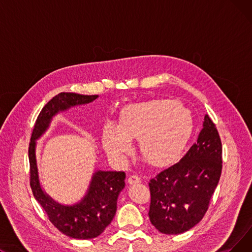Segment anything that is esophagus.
<instances>
[{
  "mask_svg": "<svg viewBox=\"0 0 252 252\" xmlns=\"http://www.w3.org/2000/svg\"><path fill=\"white\" fill-rule=\"evenodd\" d=\"M127 183L130 184V185H134V184H139L141 183V178L136 176V175H133L130 176L128 179H127Z\"/></svg>",
  "mask_w": 252,
  "mask_h": 252,
  "instance_id": "obj_1",
  "label": "esophagus"
}]
</instances>
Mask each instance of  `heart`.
<instances>
[{"label": "heart", "instance_id": "heart-1", "mask_svg": "<svg viewBox=\"0 0 252 252\" xmlns=\"http://www.w3.org/2000/svg\"><path fill=\"white\" fill-rule=\"evenodd\" d=\"M190 112L179 103L156 99L129 104L118 114L117 125L107 123L102 130L105 151L122 161L131 151V140L138 139L143 160L154 167L176 162L191 138Z\"/></svg>", "mask_w": 252, "mask_h": 252}]
</instances>
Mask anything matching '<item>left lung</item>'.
<instances>
[{"instance_id": "obj_1", "label": "left lung", "mask_w": 252, "mask_h": 252, "mask_svg": "<svg viewBox=\"0 0 252 252\" xmlns=\"http://www.w3.org/2000/svg\"><path fill=\"white\" fill-rule=\"evenodd\" d=\"M221 142L206 114L197 142L182 159L149 182V218L163 234H181L199 222L209 207L221 168Z\"/></svg>"}]
</instances>
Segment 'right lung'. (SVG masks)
I'll return each mask as SVG.
<instances>
[{"label": "right lung", "instance_id": "add662e5", "mask_svg": "<svg viewBox=\"0 0 252 252\" xmlns=\"http://www.w3.org/2000/svg\"><path fill=\"white\" fill-rule=\"evenodd\" d=\"M98 95H81L75 93H59L39 112L33 126L29 146L30 183L32 194L42 205L49 220L64 235L75 239H92L104 232L116 213L117 198L125 188L124 171L98 170L93 176L84 199L72 206H64L45 194L39 186L35 161V140L48 128L52 117L71 106L87 104Z\"/></svg>", "mask_w": 252, "mask_h": 252}]
</instances>
